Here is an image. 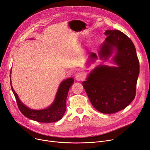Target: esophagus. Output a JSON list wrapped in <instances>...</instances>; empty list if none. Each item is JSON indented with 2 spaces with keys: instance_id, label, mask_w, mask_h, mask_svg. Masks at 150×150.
<instances>
[{
  "instance_id": "esophagus-1",
  "label": "esophagus",
  "mask_w": 150,
  "mask_h": 150,
  "mask_svg": "<svg viewBox=\"0 0 150 150\" xmlns=\"http://www.w3.org/2000/svg\"><path fill=\"white\" fill-rule=\"evenodd\" d=\"M75 78L78 81H83L85 79V75L83 73H77L76 74Z\"/></svg>"
}]
</instances>
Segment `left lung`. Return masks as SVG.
<instances>
[{
  "label": "left lung",
  "mask_w": 150,
  "mask_h": 150,
  "mask_svg": "<svg viewBox=\"0 0 150 150\" xmlns=\"http://www.w3.org/2000/svg\"><path fill=\"white\" fill-rule=\"evenodd\" d=\"M104 34L107 37L101 47L99 56L107 59L116 48L117 53L114 62L118 67L98 66L82 85L97 110L112 114L125 108L134 99L139 62L133 42L124 33L107 30ZM90 54L92 60L98 58L94 52Z\"/></svg>",
  "instance_id": "left-lung-1"
}]
</instances>
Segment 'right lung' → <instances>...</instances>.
<instances>
[{
  "label": "right lung",
  "mask_w": 150,
  "mask_h": 150,
  "mask_svg": "<svg viewBox=\"0 0 150 150\" xmlns=\"http://www.w3.org/2000/svg\"><path fill=\"white\" fill-rule=\"evenodd\" d=\"M74 83L73 78H69L62 82L59 87L55 100L50 107L42 110H34L26 107L19 99L13 90L10 79L11 90L15 96L17 106L23 115L31 120L43 123H51L59 120L64 115L67 109V98L69 88Z\"/></svg>",
  "instance_id": "right-lung-1"
}]
</instances>
